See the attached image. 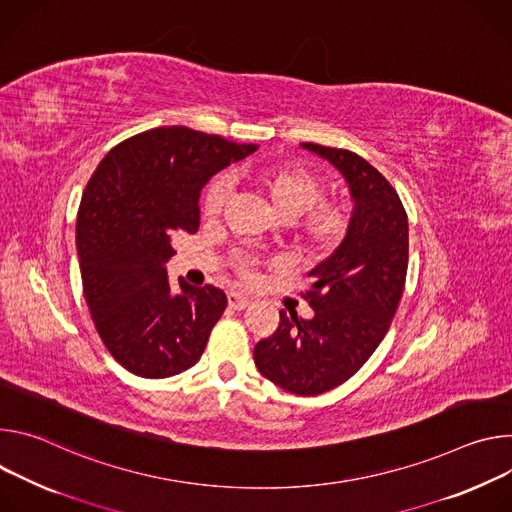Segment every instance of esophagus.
I'll use <instances>...</instances> for the list:
<instances>
[{
	"label": "esophagus",
	"instance_id": "obj_1",
	"mask_svg": "<svg viewBox=\"0 0 512 512\" xmlns=\"http://www.w3.org/2000/svg\"><path fill=\"white\" fill-rule=\"evenodd\" d=\"M227 305H230L236 311H242V309H246L250 305V297H246V295H242L238 291H232L230 295H227Z\"/></svg>",
	"mask_w": 512,
	"mask_h": 512
}]
</instances>
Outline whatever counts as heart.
<instances>
[{
    "mask_svg": "<svg viewBox=\"0 0 512 512\" xmlns=\"http://www.w3.org/2000/svg\"><path fill=\"white\" fill-rule=\"evenodd\" d=\"M240 177L266 201L268 209L280 221H295L304 217L297 227V238L311 254H325L344 240L348 232V215L342 207L321 203L323 183L311 170L297 164H266L240 170ZM227 199L223 181H213L203 197V215L213 219L221 213ZM242 270L248 274L250 264Z\"/></svg>",
    "mask_w": 512,
    "mask_h": 512,
    "instance_id": "heart-1",
    "label": "heart"
}]
</instances>
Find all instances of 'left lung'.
<instances>
[{
  "instance_id": "left-lung-1",
  "label": "left lung",
  "mask_w": 512,
  "mask_h": 512,
  "mask_svg": "<svg viewBox=\"0 0 512 512\" xmlns=\"http://www.w3.org/2000/svg\"><path fill=\"white\" fill-rule=\"evenodd\" d=\"M344 177L352 215L348 232L307 272L311 319L280 311L276 331L254 348L264 378L311 396L354 376L384 339L401 303L409 264V221L390 183L362 156L305 142Z\"/></svg>"
}]
</instances>
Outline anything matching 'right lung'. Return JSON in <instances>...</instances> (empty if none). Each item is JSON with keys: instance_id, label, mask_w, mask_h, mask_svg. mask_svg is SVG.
Instances as JSON below:
<instances>
[{"instance_id": "1", "label": "right lung", "mask_w": 512, "mask_h": 512, "mask_svg": "<svg viewBox=\"0 0 512 512\" xmlns=\"http://www.w3.org/2000/svg\"><path fill=\"white\" fill-rule=\"evenodd\" d=\"M221 136L166 126L118 144L95 168L77 215L83 293L109 354L142 378H168L199 362L225 311L223 291L168 285L179 234L199 230L201 189L256 152Z\"/></svg>"}]
</instances>
